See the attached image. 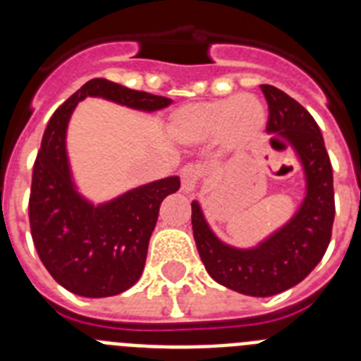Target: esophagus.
Masks as SVG:
<instances>
[{"label":"esophagus","mask_w":361,"mask_h":361,"mask_svg":"<svg viewBox=\"0 0 361 361\" xmlns=\"http://www.w3.org/2000/svg\"><path fill=\"white\" fill-rule=\"evenodd\" d=\"M199 170H197L195 166H184L183 170H180V178H183V191L186 195L193 193V191L199 188Z\"/></svg>","instance_id":"34e87169"}]
</instances>
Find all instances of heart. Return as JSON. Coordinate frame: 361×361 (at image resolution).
<instances>
[{
    "label": "heart",
    "mask_w": 361,
    "mask_h": 361,
    "mask_svg": "<svg viewBox=\"0 0 361 361\" xmlns=\"http://www.w3.org/2000/svg\"><path fill=\"white\" fill-rule=\"evenodd\" d=\"M267 126L266 104L253 94L197 101L170 114L168 133L183 146L215 142L222 155H242L262 141Z\"/></svg>",
    "instance_id": "heart-1"
}]
</instances>
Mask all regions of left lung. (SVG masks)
Listing matches in <instances>:
<instances>
[{"instance_id":"1","label":"left lung","mask_w":361,"mask_h":361,"mask_svg":"<svg viewBox=\"0 0 361 361\" xmlns=\"http://www.w3.org/2000/svg\"><path fill=\"white\" fill-rule=\"evenodd\" d=\"M269 104L271 145L283 137L304 173L305 193L295 215L251 245L237 247L216 237L199 200L191 202V224L200 260L215 282L247 296L288 291L311 273L324 257L334 220L333 168L318 124L295 99L275 86H260Z\"/></svg>"}]
</instances>
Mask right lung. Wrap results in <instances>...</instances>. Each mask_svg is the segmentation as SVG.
<instances>
[{
  "label": "right lung",
  "mask_w": 361,
  "mask_h": 361,
  "mask_svg": "<svg viewBox=\"0 0 361 361\" xmlns=\"http://www.w3.org/2000/svg\"><path fill=\"white\" fill-rule=\"evenodd\" d=\"M86 97L145 114L170 106L171 99L92 79L57 108L44 130L28 204L37 255L52 279L70 293L104 298L141 279L161 202L178 191L180 178H159L99 204L82 195L73 177L66 133L73 110Z\"/></svg>",
  "instance_id": "1"
}]
</instances>
